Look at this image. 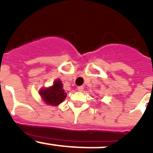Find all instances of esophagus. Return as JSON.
<instances>
[{"label": "esophagus", "mask_w": 153, "mask_h": 153, "mask_svg": "<svg viewBox=\"0 0 153 153\" xmlns=\"http://www.w3.org/2000/svg\"><path fill=\"white\" fill-rule=\"evenodd\" d=\"M77 90H78V91L82 92V91H83V86H78V87H77Z\"/></svg>", "instance_id": "1"}]
</instances>
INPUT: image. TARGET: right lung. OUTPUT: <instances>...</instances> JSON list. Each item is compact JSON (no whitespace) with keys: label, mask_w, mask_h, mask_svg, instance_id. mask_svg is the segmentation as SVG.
Returning a JSON list of instances; mask_svg holds the SVG:
<instances>
[{"label":"right lung","mask_w":153,"mask_h":153,"mask_svg":"<svg viewBox=\"0 0 153 153\" xmlns=\"http://www.w3.org/2000/svg\"><path fill=\"white\" fill-rule=\"evenodd\" d=\"M39 94L46 104L53 106H58L67 97V93L63 90L60 79H56L51 86L40 89Z\"/></svg>","instance_id":"1"}]
</instances>
